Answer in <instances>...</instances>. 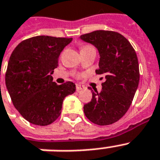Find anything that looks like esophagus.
Listing matches in <instances>:
<instances>
[{"label": "esophagus", "instance_id": "1", "mask_svg": "<svg viewBox=\"0 0 160 160\" xmlns=\"http://www.w3.org/2000/svg\"><path fill=\"white\" fill-rule=\"evenodd\" d=\"M84 88H85V86H84V85H76V90H77V91H80V90H83Z\"/></svg>", "mask_w": 160, "mask_h": 160}]
</instances>
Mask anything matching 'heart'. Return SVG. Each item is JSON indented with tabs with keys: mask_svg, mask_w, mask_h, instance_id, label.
I'll list each match as a JSON object with an SVG mask.
<instances>
[{
	"mask_svg": "<svg viewBox=\"0 0 160 160\" xmlns=\"http://www.w3.org/2000/svg\"><path fill=\"white\" fill-rule=\"evenodd\" d=\"M80 53H85V52H95V49L93 46L90 45H83L80 46Z\"/></svg>",
	"mask_w": 160,
	"mask_h": 160,
	"instance_id": "b5f03b06",
	"label": "heart"
}]
</instances>
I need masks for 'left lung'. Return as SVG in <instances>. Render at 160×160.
Returning <instances> with one entry per match:
<instances>
[{"label":"left lung","mask_w":160,"mask_h":160,"mask_svg":"<svg viewBox=\"0 0 160 160\" xmlns=\"http://www.w3.org/2000/svg\"><path fill=\"white\" fill-rule=\"evenodd\" d=\"M100 53L97 75L105 78L102 90H93L92 100L84 105L89 120L98 125H109L121 119L128 111L139 81L136 52L121 34L111 31H95L80 36Z\"/></svg>","instance_id":"obj_1"}]
</instances>
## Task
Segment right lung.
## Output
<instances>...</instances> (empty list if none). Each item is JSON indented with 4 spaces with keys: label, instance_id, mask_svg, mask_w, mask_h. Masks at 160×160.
I'll return each mask as SVG.
<instances>
[{
    "label": "right lung",
    "instance_id": "add662e5",
    "mask_svg": "<svg viewBox=\"0 0 160 160\" xmlns=\"http://www.w3.org/2000/svg\"><path fill=\"white\" fill-rule=\"evenodd\" d=\"M72 38L34 36L21 41L11 53L6 72V85L11 101L27 121L51 124L60 115L63 100L75 91L67 81L53 82L60 52Z\"/></svg>",
    "mask_w": 160,
    "mask_h": 160
}]
</instances>
